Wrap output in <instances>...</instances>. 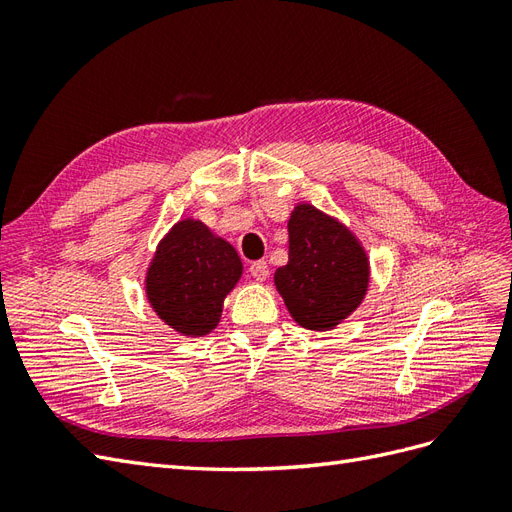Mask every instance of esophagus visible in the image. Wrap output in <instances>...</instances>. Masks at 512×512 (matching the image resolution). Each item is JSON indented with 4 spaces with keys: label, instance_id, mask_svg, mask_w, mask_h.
<instances>
[{
    "label": "esophagus",
    "instance_id": "obj_1",
    "mask_svg": "<svg viewBox=\"0 0 512 512\" xmlns=\"http://www.w3.org/2000/svg\"><path fill=\"white\" fill-rule=\"evenodd\" d=\"M250 273H252L254 280H258V282L267 280V277H269V265H267L265 260H256V262H252V265H250Z\"/></svg>",
    "mask_w": 512,
    "mask_h": 512
}]
</instances>
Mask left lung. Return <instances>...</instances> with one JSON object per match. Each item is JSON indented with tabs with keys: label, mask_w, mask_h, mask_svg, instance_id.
Returning <instances> with one entry per match:
<instances>
[{
	"label": "left lung",
	"mask_w": 512,
	"mask_h": 512,
	"mask_svg": "<svg viewBox=\"0 0 512 512\" xmlns=\"http://www.w3.org/2000/svg\"><path fill=\"white\" fill-rule=\"evenodd\" d=\"M369 265L350 232L318 209L299 205L288 222V262L275 286L290 316L309 331L342 322L365 297Z\"/></svg>",
	"instance_id": "8db88e82"
}]
</instances>
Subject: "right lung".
<instances>
[{"label": "right lung", "mask_w": 512, "mask_h": 512, "mask_svg": "<svg viewBox=\"0 0 512 512\" xmlns=\"http://www.w3.org/2000/svg\"><path fill=\"white\" fill-rule=\"evenodd\" d=\"M241 277V260L228 241L194 220H183L160 243L147 273V297L175 331L205 335L222 316V303Z\"/></svg>", "instance_id": "1"}]
</instances>
